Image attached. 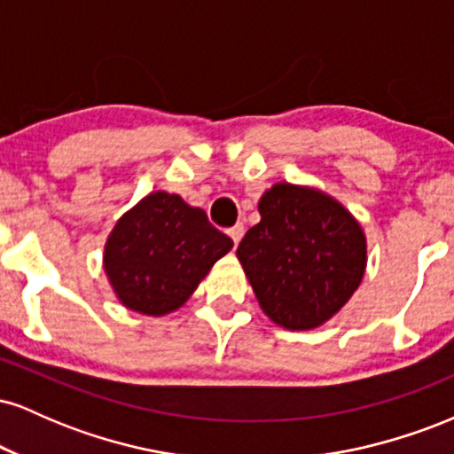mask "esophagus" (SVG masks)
Returning <instances> with one entry per match:
<instances>
[{
	"instance_id": "obj_1",
	"label": "esophagus",
	"mask_w": 454,
	"mask_h": 454,
	"mask_svg": "<svg viewBox=\"0 0 454 454\" xmlns=\"http://www.w3.org/2000/svg\"><path fill=\"white\" fill-rule=\"evenodd\" d=\"M228 234H231L234 245H239V243H241L243 234H245V226H243V223H237V226H232L231 231H228Z\"/></svg>"
}]
</instances>
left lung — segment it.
Here are the masks:
<instances>
[{"label": "left lung", "mask_w": 454, "mask_h": 454, "mask_svg": "<svg viewBox=\"0 0 454 454\" xmlns=\"http://www.w3.org/2000/svg\"><path fill=\"white\" fill-rule=\"evenodd\" d=\"M260 222L237 258L260 307L278 326L311 331L361 286L367 239L340 200L316 187L275 184L260 196Z\"/></svg>", "instance_id": "1"}]
</instances>
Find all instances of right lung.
Returning a JSON list of instances; mask_svg holds the SVG:
<instances>
[{
  "label": "right lung",
  "instance_id": "obj_1",
  "mask_svg": "<svg viewBox=\"0 0 454 454\" xmlns=\"http://www.w3.org/2000/svg\"><path fill=\"white\" fill-rule=\"evenodd\" d=\"M232 239L179 194L151 192L123 213L104 245V270L119 303L166 316L194 294Z\"/></svg>",
  "mask_w": 454,
  "mask_h": 454
}]
</instances>
